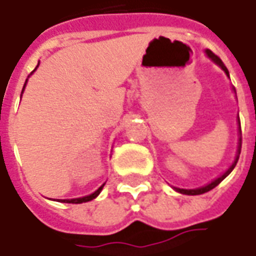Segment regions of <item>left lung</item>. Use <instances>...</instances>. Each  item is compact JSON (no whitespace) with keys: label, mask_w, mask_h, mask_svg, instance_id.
Masks as SVG:
<instances>
[{"label":"left lung","mask_w":256,"mask_h":256,"mask_svg":"<svg viewBox=\"0 0 256 256\" xmlns=\"http://www.w3.org/2000/svg\"><path fill=\"white\" fill-rule=\"evenodd\" d=\"M205 52H206V55H208L210 60H214V62H216L218 65L220 66L222 69H223V70L226 72V74H228V68L224 66V64L222 62V60H220V58H219V56H218V55H215V54L212 52L210 50H206ZM240 133H241V126H240ZM240 152H241V137H240V146H238V154H237V158H236V160H234V162H233V165L228 168V172H226L224 174H222L220 178H216V180H214L212 183H209L208 186H205V187H201V188H196V190H183V188H176V191H178V192H182V194H187V196H200V194H204V192H208V191H210V190H212V188H215L216 186L220 183L223 178H228V174H230V172H232L234 169V166L237 165V160H238Z\"/></svg>","instance_id":"8db88e82"}]
</instances>
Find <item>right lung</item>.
Returning a JSON list of instances; mask_svg holds the SVG:
<instances>
[{
  "mask_svg": "<svg viewBox=\"0 0 256 256\" xmlns=\"http://www.w3.org/2000/svg\"><path fill=\"white\" fill-rule=\"evenodd\" d=\"M24 86H26V83H24ZM24 88V87H23ZM23 91V90H22ZM104 186H101L100 188H98L96 192H92L91 196H83V198H74V200H62V202H66V204H83V202H88V201H91V200H94L96 196L101 192V190H102Z\"/></svg>",
  "mask_w": 256,
  "mask_h": 256,
  "instance_id": "add662e5",
  "label": "right lung"
}]
</instances>
